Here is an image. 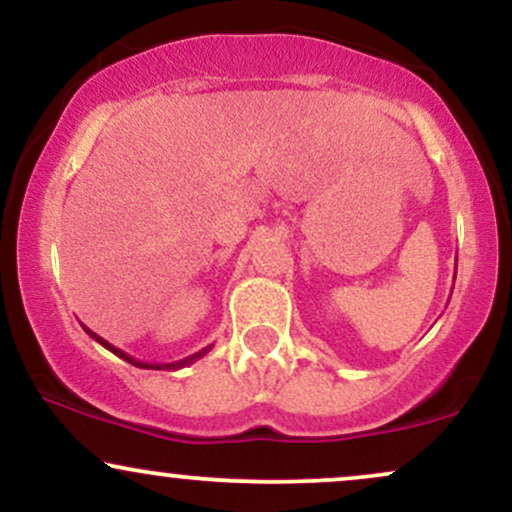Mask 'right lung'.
<instances>
[{"instance_id": "add662e5", "label": "right lung", "mask_w": 512, "mask_h": 512, "mask_svg": "<svg viewBox=\"0 0 512 512\" xmlns=\"http://www.w3.org/2000/svg\"><path fill=\"white\" fill-rule=\"evenodd\" d=\"M81 327H84V325H81ZM84 330H86L88 337H93V339H96L98 344L105 346V349H108V351H113L115 356H120L122 361L132 363V366H137V368H151V370H178V368H185V366H190V363H195L197 358H202L204 354H209V351H211V346H207V349L197 351V354H192V356H187V358H180V361H173V363H146V361H137V358H132V356H129V354H125V351H122V349H117V346H113V344H110V342H105L103 337H98V334L88 330V327H84Z\"/></svg>"}]
</instances>
